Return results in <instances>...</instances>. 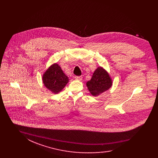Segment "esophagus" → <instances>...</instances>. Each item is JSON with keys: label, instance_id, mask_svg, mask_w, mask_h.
Returning a JSON list of instances; mask_svg holds the SVG:
<instances>
[{"label": "esophagus", "instance_id": "obj_1", "mask_svg": "<svg viewBox=\"0 0 158 158\" xmlns=\"http://www.w3.org/2000/svg\"><path fill=\"white\" fill-rule=\"evenodd\" d=\"M75 79L76 80H77V81H82V76H75Z\"/></svg>", "mask_w": 158, "mask_h": 158}]
</instances>
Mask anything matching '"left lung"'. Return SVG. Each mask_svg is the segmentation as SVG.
I'll list each match as a JSON object with an SVG mask.
<instances>
[{"label": "left lung", "mask_w": 158, "mask_h": 158, "mask_svg": "<svg viewBox=\"0 0 158 158\" xmlns=\"http://www.w3.org/2000/svg\"><path fill=\"white\" fill-rule=\"evenodd\" d=\"M86 85L90 94L94 97H98L111 88L113 80L104 68L99 66Z\"/></svg>", "instance_id": "1"}]
</instances>
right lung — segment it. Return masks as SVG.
<instances>
[{
    "label": "right lung",
    "mask_w": 158,
    "mask_h": 158,
    "mask_svg": "<svg viewBox=\"0 0 158 158\" xmlns=\"http://www.w3.org/2000/svg\"><path fill=\"white\" fill-rule=\"evenodd\" d=\"M42 81L47 89L57 94L68 84L69 78L57 63H53L44 72Z\"/></svg>",
    "instance_id": "add662e5"
}]
</instances>
